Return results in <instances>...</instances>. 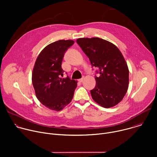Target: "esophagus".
Returning <instances> with one entry per match:
<instances>
[{
	"label": "esophagus",
	"mask_w": 157,
	"mask_h": 157,
	"mask_svg": "<svg viewBox=\"0 0 157 157\" xmlns=\"http://www.w3.org/2000/svg\"><path fill=\"white\" fill-rule=\"evenodd\" d=\"M83 80H84V77L82 78H81V79H78V81H79V82H81L83 81Z\"/></svg>",
	"instance_id": "obj_1"
}]
</instances>
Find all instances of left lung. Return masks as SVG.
Instances as JSON below:
<instances>
[{
  "mask_svg": "<svg viewBox=\"0 0 157 157\" xmlns=\"http://www.w3.org/2000/svg\"><path fill=\"white\" fill-rule=\"evenodd\" d=\"M76 43L97 68L94 88L91 90L94 101L103 107L117 105L125 95L128 86V69L125 59L114 44L97 37L82 38Z\"/></svg>",
  "mask_w": 157,
  "mask_h": 157,
  "instance_id": "1",
  "label": "left lung"
}]
</instances>
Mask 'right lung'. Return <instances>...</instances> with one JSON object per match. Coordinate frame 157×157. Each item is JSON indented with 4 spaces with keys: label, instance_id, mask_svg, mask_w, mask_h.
Instances as JSON below:
<instances>
[{
    "label": "right lung",
    "instance_id": "obj_1",
    "mask_svg": "<svg viewBox=\"0 0 157 157\" xmlns=\"http://www.w3.org/2000/svg\"><path fill=\"white\" fill-rule=\"evenodd\" d=\"M75 41L61 40L44 48L38 55L33 70L32 83L36 98L53 110H61L72 100L77 81L67 76L62 78L64 53Z\"/></svg>",
    "mask_w": 157,
    "mask_h": 157
}]
</instances>
